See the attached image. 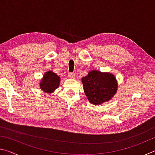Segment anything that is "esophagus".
<instances>
[{
    "instance_id": "1",
    "label": "esophagus",
    "mask_w": 155,
    "mask_h": 155,
    "mask_svg": "<svg viewBox=\"0 0 155 155\" xmlns=\"http://www.w3.org/2000/svg\"><path fill=\"white\" fill-rule=\"evenodd\" d=\"M68 77L70 78H75V74H74V73H68Z\"/></svg>"
}]
</instances>
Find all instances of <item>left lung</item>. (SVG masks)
<instances>
[{
  "label": "left lung",
  "instance_id": "1",
  "mask_svg": "<svg viewBox=\"0 0 155 155\" xmlns=\"http://www.w3.org/2000/svg\"><path fill=\"white\" fill-rule=\"evenodd\" d=\"M81 81L88 101L96 105L109 101L117 92V80L111 73L91 70Z\"/></svg>",
  "mask_w": 155,
  "mask_h": 155
}]
</instances>
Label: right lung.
I'll return each mask as SVG.
<instances>
[{
  "label": "right lung",
  "instance_id": "right-lung-1",
  "mask_svg": "<svg viewBox=\"0 0 155 155\" xmlns=\"http://www.w3.org/2000/svg\"><path fill=\"white\" fill-rule=\"evenodd\" d=\"M60 77L52 71H48L44 74L40 84V89L46 93H52L59 87Z\"/></svg>",
  "mask_w": 155,
  "mask_h": 155
}]
</instances>
